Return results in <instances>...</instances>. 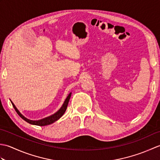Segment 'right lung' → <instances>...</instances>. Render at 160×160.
<instances>
[{
  "label": "right lung",
  "mask_w": 160,
  "mask_h": 160,
  "mask_svg": "<svg viewBox=\"0 0 160 160\" xmlns=\"http://www.w3.org/2000/svg\"><path fill=\"white\" fill-rule=\"evenodd\" d=\"M71 93L69 94V96H68L67 98H66V100H65V101H64V102L62 106V107L60 108L58 111H57L56 113H54L53 115H51V116H49V117L45 118L42 119V120H29V119L26 118L25 117H24L23 115L18 111V110L17 109L16 107H15V105L13 104V102H11L13 105V108H14V109L16 110V113H18L19 115V116L22 119H23L24 120L26 121L27 122H28V123H29V124H31L40 126V127H42V126H46V125H49V124H52V123H53L54 122L57 121L58 120V119H60L61 117L62 116L63 114L64 113V112H65V111L67 110V105H68V104H69V99L71 98Z\"/></svg>",
  "instance_id": "right-lung-1"
}]
</instances>
